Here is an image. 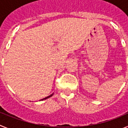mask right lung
<instances>
[{
	"mask_svg": "<svg viewBox=\"0 0 128 128\" xmlns=\"http://www.w3.org/2000/svg\"><path fill=\"white\" fill-rule=\"evenodd\" d=\"M53 94H54V93H53V94H51V95H50V96H47V97H46V98H44V99H41V100H46V99H48V98H50V97H51V96H53Z\"/></svg>",
	"mask_w": 128,
	"mask_h": 128,
	"instance_id": "right-lung-1",
	"label": "right lung"
}]
</instances>
